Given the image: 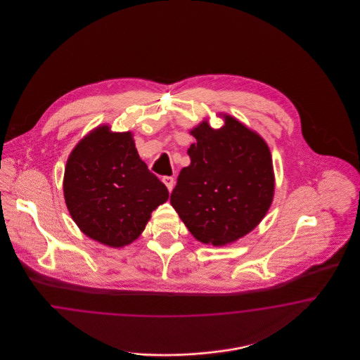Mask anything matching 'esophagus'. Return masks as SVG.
I'll list each match as a JSON object with an SVG mask.
<instances>
[{"label": "esophagus", "instance_id": "34e87169", "mask_svg": "<svg viewBox=\"0 0 360 360\" xmlns=\"http://www.w3.org/2000/svg\"><path fill=\"white\" fill-rule=\"evenodd\" d=\"M162 182L166 185V188H167L169 191H172V188H174V178L172 176H163Z\"/></svg>", "mask_w": 360, "mask_h": 360}]
</instances>
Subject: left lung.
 Wrapping results in <instances>:
<instances>
[{
  "label": "left lung",
  "mask_w": 360,
  "mask_h": 360,
  "mask_svg": "<svg viewBox=\"0 0 360 360\" xmlns=\"http://www.w3.org/2000/svg\"><path fill=\"white\" fill-rule=\"evenodd\" d=\"M221 128L202 120L188 132L195 137L170 197L190 233L221 247L255 229L273 204L271 153L257 132L236 117L219 113Z\"/></svg>",
  "instance_id": "left-lung-1"
}]
</instances>
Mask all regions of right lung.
<instances>
[{
    "instance_id": "obj_1",
    "label": "right lung",
    "mask_w": 360,
    "mask_h": 360,
    "mask_svg": "<svg viewBox=\"0 0 360 360\" xmlns=\"http://www.w3.org/2000/svg\"><path fill=\"white\" fill-rule=\"evenodd\" d=\"M63 195L82 233L121 248L141 235L151 213L169 200V190L140 159L132 132H113L103 124L69 155Z\"/></svg>"
}]
</instances>
